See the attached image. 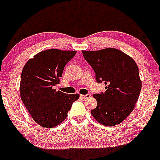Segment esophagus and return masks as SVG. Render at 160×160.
Masks as SVG:
<instances>
[{
  "label": "esophagus",
  "mask_w": 160,
  "mask_h": 160,
  "mask_svg": "<svg viewBox=\"0 0 160 160\" xmlns=\"http://www.w3.org/2000/svg\"><path fill=\"white\" fill-rule=\"evenodd\" d=\"M80 97L83 99H85V98H88L90 97V94H87V95H81Z\"/></svg>",
  "instance_id": "1"
}]
</instances>
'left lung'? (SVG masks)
I'll return each mask as SVG.
<instances>
[{
  "mask_svg": "<svg viewBox=\"0 0 160 160\" xmlns=\"http://www.w3.org/2000/svg\"><path fill=\"white\" fill-rule=\"evenodd\" d=\"M84 58L95 73L98 83L104 82L105 92L95 94L96 108L91 111L96 121L107 126L121 123L134 108L142 82L135 61L116 48L82 51Z\"/></svg>",
  "mask_w": 160,
  "mask_h": 160,
  "instance_id": "1",
  "label": "left lung"
}]
</instances>
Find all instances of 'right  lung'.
Returning <instances> with one entry per match:
<instances>
[{"mask_svg":"<svg viewBox=\"0 0 160 160\" xmlns=\"http://www.w3.org/2000/svg\"><path fill=\"white\" fill-rule=\"evenodd\" d=\"M75 51L48 49L29 59L21 72V98L33 119L44 128L58 126L68 116L78 94L56 91L66 64Z\"/></svg>","mask_w":160,"mask_h":160,"instance_id":"right-lung-1","label":"right lung"}]
</instances>
